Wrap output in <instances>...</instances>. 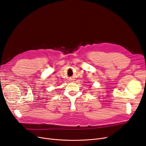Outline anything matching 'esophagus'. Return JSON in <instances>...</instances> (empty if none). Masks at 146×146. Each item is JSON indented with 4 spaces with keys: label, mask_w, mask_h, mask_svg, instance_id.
I'll list each match as a JSON object with an SVG mask.
<instances>
[{
    "label": "esophagus",
    "mask_w": 146,
    "mask_h": 146,
    "mask_svg": "<svg viewBox=\"0 0 146 146\" xmlns=\"http://www.w3.org/2000/svg\"><path fill=\"white\" fill-rule=\"evenodd\" d=\"M74 80V78H71V80Z\"/></svg>",
    "instance_id": "1"
}]
</instances>
